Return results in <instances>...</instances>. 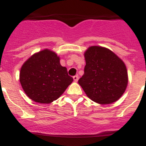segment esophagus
<instances>
[{
	"label": "esophagus",
	"instance_id": "34e87169",
	"mask_svg": "<svg viewBox=\"0 0 146 146\" xmlns=\"http://www.w3.org/2000/svg\"><path fill=\"white\" fill-rule=\"evenodd\" d=\"M73 79H74V80L75 81V82H77V81H78V79H79V77H78V75H75L73 77Z\"/></svg>",
	"mask_w": 146,
	"mask_h": 146
}]
</instances>
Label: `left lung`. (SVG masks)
<instances>
[{
	"mask_svg": "<svg viewBox=\"0 0 146 146\" xmlns=\"http://www.w3.org/2000/svg\"><path fill=\"white\" fill-rule=\"evenodd\" d=\"M84 56V74L78 83L88 97L100 104L116 102L128 84V74L123 60L111 50L99 46L89 47Z\"/></svg>",
	"mask_w": 146,
	"mask_h": 146,
	"instance_id": "1",
	"label": "left lung"
}]
</instances>
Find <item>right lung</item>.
Segmentation results:
<instances>
[{
	"mask_svg": "<svg viewBox=\"0 0 146 146\" xmlns=\"http://www.w3.org/2000/svg\"><path fill=\"white\" fill-rule=\"evenodd\" d=\"M20 81L33 101L49 104L58 99L73 81L55 52L45 49L35 53L22 66Z\"/></svg>",
	"mask_w": 146,
	"mask_h": 146,
	"instance_id": "1",
	"label": "right lung"
}]
</instances>
